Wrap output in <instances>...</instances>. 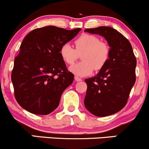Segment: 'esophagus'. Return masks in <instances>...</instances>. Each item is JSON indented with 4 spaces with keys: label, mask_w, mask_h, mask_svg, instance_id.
I'll use <instances>...</instances> for the list:
<instances>
[{
    "label": "esophagus",
    "mask_w": 149,
    "mask_h": 149,
    "mask_svg": "<svg viewBox=\"0 0 149 149\" xmlns=\"http://www.w3.org/2000/svg\"><path fill=\"white\" fill-rule=\"evenodd\" d=\"M75 80H76V81H77V82L81 81V80H82L81 78H79L78 76H75Z\"/></svg>",
    "instance_id": "obj_1"
}]
</instances>
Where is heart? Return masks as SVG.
I'll return each instance as SVG.
<instances>
[{
	"mask_svg": "<svg viewBox=\"0 0 149 149\" xmlns=\"http://www.w3.org/2000/svg\"><path fill=\"white\" fill-rule=\"evenodd\" d=\"M60 55L64 62L73 64L79 54L83 61L73 65L70 71L78 76H86L93 70L100 71L105 66L110 55V48L106 42L100 41L96 36L85 33L75 41V48L69 43H65L60 48Z\"/></svg>",
	"mask_w": 149,
	"mask_h": 149,
	"instance_id": "1",
	"label": "heart"
}]
</instances>
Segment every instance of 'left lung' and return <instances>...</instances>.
<instances>
[{"label": "left lung", "mask_w": 149, "mask_h": 149, "mask_svg": "<svg viewBox=\"0 0 149 149\" xmlns=\"http://www.w3.org/2000/svg\"><path fill=\"white\" fill-rule=\"evenodd\" d=\"M85 32L104 37L111 47L105 66L95 77L85 80L88 85L85 106L94 116L112 115L127 104L136 81V57L129 40L111 27L87 29Z\"/></svg>", "instance_id": "1"}]
</instances>
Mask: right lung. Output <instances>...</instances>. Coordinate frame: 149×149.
Instances as JSON below:
<instances>
[{
  "instance_id": "right-lung-1",
  "label": "right lung",
  "mask_w": 149,
  "mask_h": 149,
  "mask_svg": "<svg viewBox=\"0 0 149 149\" xmlns=\"http://www.w3.org/2000/svg\"><path fill=\"white\" fill-rule=\"evenodd\" d=\"M80 30L47 26L36 29L24 38L11 79L15 99L27 111L47 115L58 107L63 92L74 78L61 59L60 48Z\"/></svg>"
}]
</instances>
